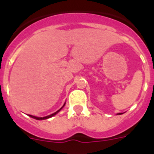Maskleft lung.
I'll use <instances>...</instances> for the list:
<instances>
[{
    "mask_svg": "<svg viewBox=\"0 0 154 154\" xmlns=\"http://www.w3.org/2000/svg\"><path fill=\"white\" fill-rule=\"evenodd\" d=\"M119 114H120V113H119Z\"/></svg>",
    "mask_w": 154,
    "mask_h": 154,
    "instance_id": "left-lung-1",
    "label": "left lung"
}]
</instances>
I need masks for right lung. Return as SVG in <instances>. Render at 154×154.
Wrapping results in <instances>:
<instances>
[{
	"label": "right lung",
	"instance_id": "add662e5",
	"mask_svg": "<svg viewBox=\"0 0 154 154\" xmlns=\"http://www.w3.org/2000/svg\"><path fill=\"white\" fill-rule=\"evenodd\" d=\"M63 106H64V105H63ZM63 107H62V108H63ZM62 108H61V109H62ZM60 109V110H61ZM57 110V111H56V112H55V113H54V114H52V115H49V116H45V117H36V116H30V115H29V116H30V117H32V118H34V119H39V120H42V119H48V118H50V117H52V116H54V115H56V114L57 113V112H58V111H59V110Z\"/></svg>",
	"mask_w": 154,
	"mask_h": 154
}]
</instances>
